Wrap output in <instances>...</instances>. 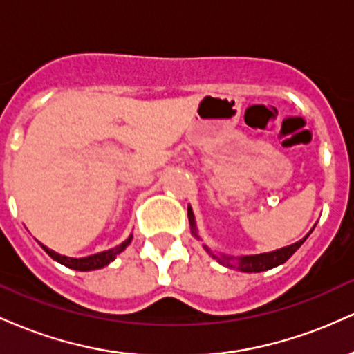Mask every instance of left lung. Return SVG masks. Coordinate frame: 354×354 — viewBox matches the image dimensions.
I'll list each match as a JSON object with an SVG mask.
<instances>
[{
    "label": "left lung",
    "instance_id": "obj_1",
    "mask_svg": "<svg viewBox=\"0 0 354 354\" xmlns=\"http://www.w3.org/2000/svg\"><path fill=\"white\" fill-rule=\"evenodd\" d=\"M188 219H189V226H191V234H193L196 239H201L200 233H198L196 219H194V214H193V209H191V206H188ZM311 231L303 239L293 243V245L279 248V250H274V251H268V253H259V254H246V256H236V258H234V256H230V254H216L214 251H211L206 245H203V248H205L206 253L216 259L219 265H223L226 268H236L238 271H243V273H261V271H268V270H271V268H276V266L283 265V263H286L288 259L295 254V251L298 250V248L301 246L304 241H306V238L310 236Z\"/></svg>",
    "mask_w": 354,
    "mask_h": 354
}]
</instances>
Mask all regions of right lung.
Listing matches in <instances>:
<instances>
[{"label":"right lung","mask_w":354,"mask_h":354,"mask_svg":"<svg viewBox=\"0 0 354 354\" xmlns=\"http://www.w3.org/2000/svg\"><path fill=\"white\" fill-rule=\"evenodd\" d=\"M131 239H133V234H129V238L124 239L121 245L111 248V250H108V251H101V253L84 256V258H70V256H63V254L56 253V251L50 250V248L41 245V243H39V245H41L43 250L46 251V253L50 254L55 261H58L59 265L71 268V270H76V271H93V270H100V268L108 266L109 263L115 261L116 256L120 254L121 251L126 250V246L131 243Z\"/></svg>","instance_id":"1"}]
</instances>
